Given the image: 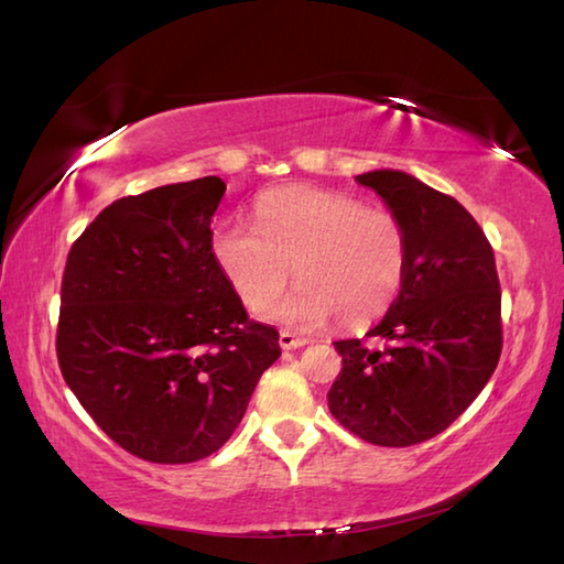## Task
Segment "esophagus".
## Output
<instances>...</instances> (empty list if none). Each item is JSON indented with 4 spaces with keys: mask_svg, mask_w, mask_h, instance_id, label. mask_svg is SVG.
Wrapping results in <instances>:
<instances>
[{
    "mask_svg": "<svg viewBox=\"0 0 564 564\" xmlns=\"http://www.w3.org/2000/svg\"><path fill=\"white\" fill-rule=\"evenodd\" d=\"M279 344H281V349L289 351V349H301V346H305V344H307V339H305V337H301V334L283 329V332H281V337H279Z\"/></svg>",
    "mask_w": 564,
    "mask_h": 564,
    "instance_id": "obj_1",
    "label": "esophagus"
}]
</instances>
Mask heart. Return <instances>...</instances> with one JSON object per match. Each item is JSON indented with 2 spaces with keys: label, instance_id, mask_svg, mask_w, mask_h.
Here are the masks:
<instances>
[{
  "label": "heart",
  "instance_id": "b5f03b06",
  "mask_svg": "<svg viewBox=\"0 0 564 564\" xmlns=\"http://www.w3.org/2000/svg\"><path fill=\"white\" fill-rule=\"evenodd\" d=\"M257 227L223 223L213 257L251 313L301 283L279 310L291 325L317 327L337 315L364 327L398 301L410 263L406 227L388 208L315 186H281L257 200Z\"/></svg>",
  "mask_w": 564,
  "mask_h": 564
}]
</instances>
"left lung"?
<instances>
[{"instance_id":"obj_1","label":"left lung","mask_w":564,"mask_h":564,"mask_svg":"<svg viewBox=\"0 0 564 564\" xmlns=\"http://www.w3.org/2000/svg\"><path fill=\"white\" fill-rule=\"evenodd\" d=\"M406 227L410 263L388 315L361 339L334 341L341 370L329 412L373 446L434 438L492 378L501 356V291L482 227L453 196L380 170L356 176Z\"/></svg>"}]
</instances>
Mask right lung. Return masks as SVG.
I'll return each mask as SVG.
<instances>
[{
	"label": "right lung",
	"mask_w": 564,
	"mask_h": 564,
	"mask_svg": "<svg viewBox=\"0 0 564 564\" xmlns=\"http://www.w3.org/2000/svg\"><path fill=\"white\" fill-rule=\"evenodd\" d=\"M218 176L106 206L72 245L55 351L106 436L135 458L182 465L235 434L279 329L249 319L213 257Z\"/></svg>",
	"instance_id": "obj_1"
}]
</instances>
